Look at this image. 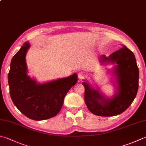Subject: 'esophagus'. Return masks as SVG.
<instances>
[{
	"mask_svg": "<svg viewBox=\"0 0 146 146\" xmlns=\"http://www.w3.org/2000/svg\"><path fill=\"white\" fill-rule=\"evenodd\" d=\"M85 77V74L83 72H79L78 73V78L79 79H83Z\"/></svg>",
	"mask_w": 146,
	"mask_h": 146,
	"instance_id": "1",
	"label": "esophagus"
}]
</instances>
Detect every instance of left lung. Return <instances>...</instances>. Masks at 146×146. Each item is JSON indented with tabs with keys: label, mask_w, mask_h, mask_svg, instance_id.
Segmentation results:
<instances>
[{
	"label": "left lung",
	"mask_w": 146,
	"mask_h": 146,
	"mask_svg": "<svg viewBox=\"0 0 146 146\" xmlns=\"http://www.w3.org/2000/svg\"><path fill=\"white\" fill-rule=\"evenodd\" d=\"M100 59L103 63L107 61L117 64L115 72L119 84L118 93L112 99L105 98L97 90L83 82L85 104L89 111L97 116H116L126 111L136 97L139 88V68L133 52L125 46L108 58L102 55Z\"/></svg>",
	"instance_id": "left-lung-1"
}]
</instances>
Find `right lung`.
<instances>
[{"instance_id": "right-lung-1", "label": "right lung", "mask_w": 146, "mask_h": 146, "mask_svg": "<svg viewBox=\"0 0 146 146\" xmlns=\"http://www.w3.org/2000/svg\"><path fill=\"white\" fill-rule=\"evenodd\" d=\"M29 47V42L24 43L11 62L8 74L11 98L19 111L30 119H49L60 111L66 94L78 81V75L37 84L27 74L25 56Z\"/></svg>"}]
</instances>
